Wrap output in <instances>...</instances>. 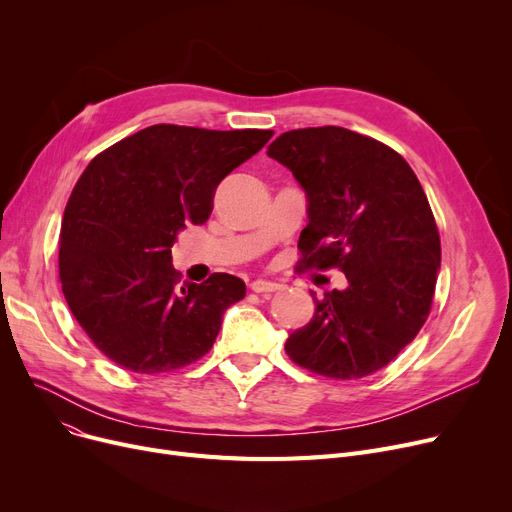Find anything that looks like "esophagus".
<instances>
[{"label": "esophagus", "mask_w": 512, "mask_h": 512, "mask_svg": "<svg viewBox=\"0 0 512 512\" xmlns=\"http://www.w3.org/2000/svg\"><path fill=\"white\" fill-rule=\"evenodd\" d=\"M278 288H280V284L270 282V280H255V282H251V290L259 292V294H270V292H276Z\"/></svg>", "instance_id": "1"}]
</instances>
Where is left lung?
<instances>
[{"mask_svg":"<svg viewBox=\"0 0 512 512\" xmlns=\"http://www.w3.org/2000/svg\"><path fill=\"white\" fill-rule=\"evenodd\" d=\"M267 155L305 191L303 263L338 267L348 282L319 301L311 292L313 319L288 336V357L334 380L386 367L425 324L442 259L415 172L384 143L340 126L284 132Z\"/></svg>","mask_w":512,"mask_h":512,"instance_id":"1","label":"left lung"}]
</instances>
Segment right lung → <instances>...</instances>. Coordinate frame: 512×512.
<instances>
[{
  "mask_svg": "<svg viewBox=\"0 0 512 512\" xmlns=\"http://www.w3.org/2000/svg\"><path fill=\"white\" fill-rule=\"evenodd\" d=\"M272 130L155 124L99 153L78 178L60 234L66 303L93 344L134 373H164L213 346L245 282L178 284L172 247L211 213L218 184Z\"/></svg>",
  "mask_w": 512,
  "mask_h": 512,
  "instance_id": "right-lung-1",
  "label": "right lung"
}]
</instances>
